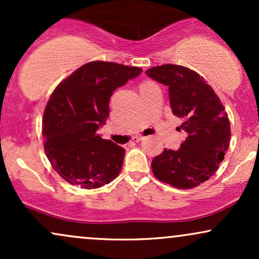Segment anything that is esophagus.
<instances>
[{
  "label": "esophagus",
  "instance_id": "obj_1",
  "mask_svg": "<svg viewBox=\"0 0 259 259\" xmlns=\"http://www.w3.org/2000/svg\"><path fill=\"white\" fill-rule=\"evenodd\" d=\"M144 139H145L144 136L136 135V136H134V138H133V141H134V142H139V141H141V140H144Z\"/></svg>",
  "mask_w": 259,
  "mask_h": 259
}]
</instances>
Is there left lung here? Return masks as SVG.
<instances>
[{
  "label": "left lung",
  "instance_id": "obj_1",
  "mask_svg": "<svg viewBox=\"0 0 259 259\" xmlns=\"http://www.w3.org/2000/svg\"><path fill=\"white\" fill-rule=\"evenodd\" d=\"M151 79L168 86L174 115L183 119L178 130L186 139L179 150L154 157V177L177 189H192L218 170L230 142V123L221 100L200 74L177 64L146 70Z\"/></svg>",
  "mask_w": 259,
  "mask_h": 259
}]
</instances>
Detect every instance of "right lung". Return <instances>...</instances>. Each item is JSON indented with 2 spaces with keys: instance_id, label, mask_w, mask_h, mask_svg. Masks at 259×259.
Segmentation results:
<instances>
[{
  "instance_id": "1",
  "label": "right lung",
  "mask_w": 259,
  "mask_h": 259,
  "mask_svg": "<svg viewBox=\"0 0 259 259\" xmlns=\"http://www.w3.org/2000/svg\"><path fill=\"white\" fill-rule=\"evenodd\" d=\"M141 68L95 61L81 65L52 92L44 113V147L53 169L81 189H97L120 173L125 150L97 130L109 115L113 91Z\"/></svg>"
}]
</instances>
